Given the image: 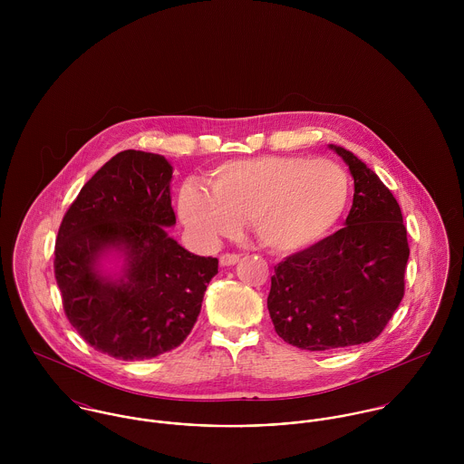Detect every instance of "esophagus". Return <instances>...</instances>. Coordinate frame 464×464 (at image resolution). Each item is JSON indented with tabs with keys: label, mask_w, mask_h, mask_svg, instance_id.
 Returning a JSON list of instances; mask_svg holds the SVG:
<instances>
[{
	"label": "esophagus",
	"mask_w": 464,
	"mask_h": 464,
	"mask_svg": "<svg viewBox=\"0 0 464 464\" xmlns=\"http://www.w3.org/2000/svg\"><path fill=\"white\" fill-rule=\"evenodd\" d=\"M239 259H241L239 254H221L219 256L221 266H234L236 263H239Z\"/></svg>",
	"instance_id": "34e87169"
}]
</instances>
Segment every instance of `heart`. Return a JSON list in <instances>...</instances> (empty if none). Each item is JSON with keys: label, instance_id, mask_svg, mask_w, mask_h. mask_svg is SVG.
<instances>
[{"label": "heart", "instance_id": "obj_1", "mask_svg": "<svg viewBox=\"0 0 464 464\" xmlns=\"http://www.w3.org/2000/svg\"><path fill=\"white\" fill-rule=\"evenodd\" d=\"M350 179L334 160L263 155L214 169L210 193L188 184L179 197L182 221L205 241L236 236L254 223L259 241L295 254L324 241L343 218Z\"/></svg>", "mask_w": 464, "mask_h": 464}]
</instances>
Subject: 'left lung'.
<instances>
[{"instance_id": "1", "label": "left lung", "mask_w": 464, "mask_h": 464, "mask_svg": "<svg viewBox=\"0 0 464 464\" xmlns=\"http://www.w3.org/2000/svg\"><path fill=\"white\" fill-rule=\"evenodd\" d=\"M353 177L344 227L275 266L267 311L289 344L322 352L381 335L405 291L407 230L393 193L352 151L331 146Z\"/></svg>"}]
</instances>
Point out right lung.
<instances>
[{
  "mask_svg": "<svg viewBox=\"0 0 464 464\" xmlns=\"http://www.w3.org/2000/svg\"><path fill=\"white\" fill-rule=\"evenodd\" d=\"M171 175L162 155L125 150L82 188L59 228L53 266L67 320L116 359L144 361L182 344L218 273V259L195 256L166 234L177 221ZM112 246L128 256L116 283L95 269Z\"/></svg>",
  "mask_w": 464,
  "mask_h": 464,
  "instance_id": "obj_1",
  "label": "right lung"
}]
</instances>
